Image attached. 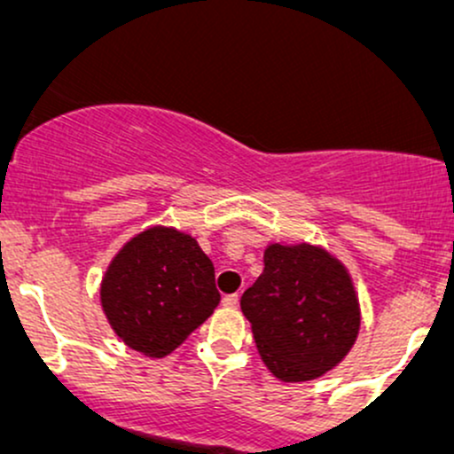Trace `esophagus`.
<instances>
[{"instance_id":"esophagus-1","label":"esophagus","mask_w":454,"mask_h":454,"mask_svg":"<svg viewBox=\"0 0 454 454\" xmlns=\"http://www.w3.org/2000/svg\"><path fill=\"white\" fill-rule=\"evenodd\" d=\"M222 303L226 305V307H239V294H237V293H234V294H226V296H223Z\"/></svg>"}]
</instances>
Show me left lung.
<instances>
[{"mask_svg":"<svg viewBox=\"0 0 454 454\" xmlns=\"http://www.w3.org/2000/svg\"><path fill=\"white\" fill-rule=\"evenodd\" d=\"M241 309L264 364L284 382L335 367L361 326L348 270L311 245H269L262 275L243 293Z\"/></svg>","mask_w":454,"mask_h":454,"instance_id":"1","label":"left lung"}]
</instances>
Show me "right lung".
Listing matches in <instances>:
<instances>
[{
	"label": "right lung",
	"instance_id": "1",
	"mask_svg": "<svg viewBox=\"0 0 454 454\" xmlns=\"http://www.w3.org/2000/svg\"><path fill=\"white\" fill-rule=\"evenodd\" d=\"M100 294L114 333L149 356L173 352L220 303L207 254L190 234L160 226L123 245Z\"/></svg>",
	"mask_w": 454,
	"mask_h": 454
}]
</instances>
